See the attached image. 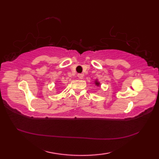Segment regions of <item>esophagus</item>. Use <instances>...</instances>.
Listing matches in <instances>:
<instances>
[{
	"instance_id": "obj_1",
	"label": "esophagus",
	"mask_w": 159,
	"mask_h": 159,
	"mask_svg": "<svg viewBox=\"0 0 159 159\" xmlns=\"http://www.w3.org/2000/svg\"><path fill=\"white\" fill-rule=\"evenodd\" d=\"M77 76L80 79H83V74H77Z\"/></svg>"
}]
</instances>
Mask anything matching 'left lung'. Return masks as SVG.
Masks as SVG:
<instances>
[{
  "mask_svg": "<svg viewBox=\"0 0 159 159\" xmlns=\"http://www.w3.org/2000/svg\"><path fill=\"white\" fill-rule=\"evenodd\" d=\"M95 83H96V85L97 86H99V85H100V83H99V82H98L97 80H96V81L95 82Z\"/></svg>",
  "mask_w": 159,
  "mask_h": 159,
  "instance_id": "obj_1",
  "label": "left lung"
}]
</instances>
